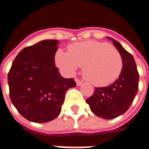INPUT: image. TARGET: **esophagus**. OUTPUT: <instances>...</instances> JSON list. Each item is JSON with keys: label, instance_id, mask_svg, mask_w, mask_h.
Here are the masks:
<instances>
[{"label": "esophagus", "instance_id": "1", "mask_svg": "<svg viewBox=\"0 0 149 149\" xmlns=\"http://www.w3.org/2000/svg\"><path fill=\"white\" fill-rule=\"evenodd\" d=\"M75 81H76V83H77V86H80V85H81V84H83V81H80V80L77 79V78H76V79H75Z\"/></svg>", "mask_w": 149, "mask_h": 149}]
</instances>
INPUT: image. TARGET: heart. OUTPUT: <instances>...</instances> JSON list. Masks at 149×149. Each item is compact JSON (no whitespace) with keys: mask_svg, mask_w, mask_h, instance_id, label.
Instances as JSON below:
<instances>
[{"mask_svg":"<svg viewBox=\"0 0 149 149\" xmlns=\"http://www.w3.org/2000/svg\"><path fill=\"white\" fill-rule=\"evenodd\" d=\"M56 63L68 75H73L84 65V78L98 86L116 81L123 66L121 55L115 47L96 40L73 44L68 47V52L60 49L56 54Z\"/></svg>","mask_w":149,"mask_h":149,"instance_id":"b5f03b06","label":"heart"}]
</instances>
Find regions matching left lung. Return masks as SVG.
<instances>
[{"instance_id":"obj_1","label":"left lung","mask_w":149,"mask_h":149,"mask_svg":"<svg viewBox=\"0 0 149 149\" xmlns=\"http://www.w3.org/2000/svg\"><path fill=\"white\" fill-rule=\"evenodd\" d=\"M108 38L121 55L122 70L114 83L107 87L95 88L94 93L86 102L95 115L110 120L124 114L131 106L138 92L139 73L133 56L118 41Z\"/></svg>"}]
</instances>
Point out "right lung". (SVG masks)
Wrapping results in <instances>:
<instances>
[{"label": "right lung", "mask_w": 149, "mask_h": 149, "mask_svg": "<svg viewBox=\"0 0 149 149\" xmlns=\"http://www.w3.org/2000/svg\"><path fill=\"white\" fill-rule=\"evenodd\" d=\"M56 40H45L21 50L8 74L9 97L28 120L46 123L57 117L65 95L76 87L73 78L62 77L55 65Z\"/></svg>", "instance_id": "1"}]
</instances>
